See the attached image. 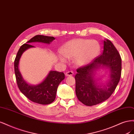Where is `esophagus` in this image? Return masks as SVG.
I'll return each mask as SVG.
<instances>
[{
	"label": "esophagus",
	"instance_id": "obj_1",
	"mask_svg": "<svg viewBox=\"0 0 134 134\" xmlns=\"http://www.w3.org/2000/svg\"><path fill=\"white\" fill-rule=\"evenodd\" d=\"M65 75L66 76H72L74 75V73H73V72L72 71H68L65 73Z\"/></svg>",
	"mask_w": 134,
	"mask_h": 134
}]
</instances>
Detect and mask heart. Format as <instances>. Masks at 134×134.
<instances>
[{
	"instance_id": "obj_1",
	"label": "heart",
	"mask_w": 134,
	"mask_h": 134,
	"mask_svg": "<svg viewBox=\"0 0 134 134\" xmlns=\"http://www.w3.org/2000/svg\"><path fill=\"white\" fill-rule=\"evenodd\" d=\"M59 59L62 62H67L68 59L74 58L77 66H85L95 59L101 51L99 42L94 40L75 39L66 42L61 48Z\"/></svg>"
}]
</instances>
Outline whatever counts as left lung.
I'll return each instance as SVG.
<instances>
[{
    "label": "left lung",
    "mask_w": 134,
    "mask_h": 134,
    "mask_svg": "<svg viewBox=\"0 0 134 134\" xmlns=\"http://www.w3.org/2000/svg\"><path fill=\"white\" fill-rule=\"evenodd\" d=\"M100 65L109 67L110 70V80L103 89L96 86L92 77L94 70ZM77 72L75 81L77 98L86 106L96 105L109 98L117 87L121 75V58L113 43L106 40L103 42L102 53L91 64L77 68Z\"/></svg>",
    "instance_id": "obj_1"
}]
</instances>
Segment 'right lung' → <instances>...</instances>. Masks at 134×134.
Returning a JSON list of instances; mask_svg holds the SVG:
<instances>
[{
  "instance_id": "right-lung-1",
  "label": "right lung",
  "mask_w": 134,
  "mask_h": 134,
  "mask_svg": "<svg viewBox=\"0 0 134 134\" xmlns=\"http://www.w3.org/2000/svg\"><path fill=\"white\" fill-rule=\"evenodd\" d=\"M55 40L53 37L37 35L21 46L16 54L14 60V72L17 85L19 90L31 101L42 105H48L53 102L55 98L58 86L64 79V74L58 71H50L46 79L37 86L28 85L23 79L18 69L19 59L24 52L34 46L28 43L32 42H42L50 43Z\"/></svg>"
}]
</instances>
